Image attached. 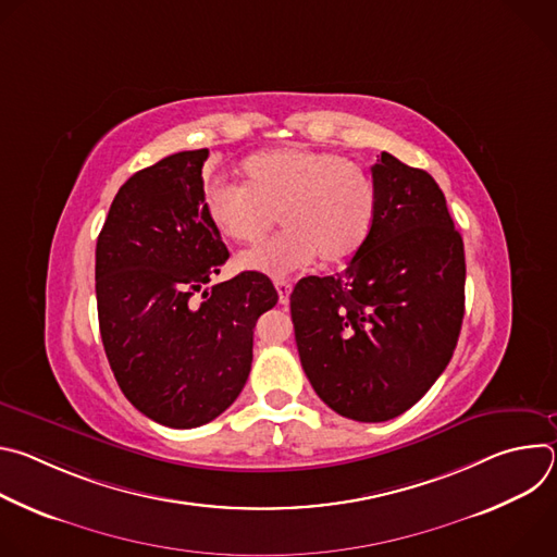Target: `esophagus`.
Segmentation results:
<instances>
[{
	"label": "esophagus",
	"instance_id": "34e87169",
	"mask_svg": "<svg viewBox=\"0 0 557 557\" xmlns=\"http://www.w3.org/2000/svg\"><path fill=\"white\" fill-rule=\"evenodd\" d=\"M275 288H277V295H280V304H288V297H290V293H293L290 282L277 280V282H275Z\"/></svg>",
	"mask_w": 557,
	"mask_h": 557
}]
</instances>
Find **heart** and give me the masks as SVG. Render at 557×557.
I'll use <instances>...</instances> for the list:
<instances>
[{
  "mask_svg": "<svg viewBox=\"0 0 557 557\" xmlns=\"http://www.w3.org/2000/svg\"><path fill=\"white\" fill-rule=\"evenodd\" d=\"M245 185L215 178L205 191V213L231 243L258 245L275 226L286 231L237 260L243 271L282 277L352 258L372 226L374 183L339 153L280 147L247 158Z\"/></svg>",
  "mask_w": 557,
  "mask_h": 557,
  "instance_id": "obj_1",
  "label": "heart"
}]
</instances>
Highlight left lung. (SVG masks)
Masks as SVG:
<instances>
[{
  "instance_id": "8db88e82",
  "label": "left lung",
  "mask_w": 557,
  "mask_h": 557,
  "mask_svg": "<svg viewBox=\"0 0 557 557\" xmlns=\"http://www.w3.org/2000/svg\"><path fill=\"white\" fill-rule=\"evenodd\" d=\"M374 218L346 271L290 295L301 368L337 414L381 423L447 368L465 314V249L436 181L381 151Z\"/></svg>"
}]
</instances>
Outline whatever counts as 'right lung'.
Wrapping results in <instances>:
<instances>
[{
  "label": "right lung",
  "instance_id": "1",
  "mask_svg": "<svg viewBox=\"0 0 557 557\" xmlns=\"http://www.w3.org/2000/svg\"><path fill=\"white\" fill-rule=\"evenodd\" d=\"M209 149L172 153L114 196L97 240V308L110 368L147 419L189 430L243 392L258 317L277 304L253 271L213 284L228 251L205 213Z\"/></svg>",
  "mask_w": 557,
  "mask_h": 557
}]
</instances>
